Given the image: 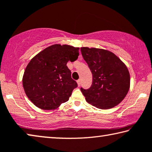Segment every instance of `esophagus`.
<instances>
[{"label": "esophagus", "instance_id": "1", "mask_svg": "<svg viewBox=\"0 0 152 152\" xmlns=\"http://www.w3.org/2000/svg\"><path fill=\"white\" fill-rule=\"evenodd\" d=\"M77 83H78V86H80L81 85V80L80 79H79V80H77Z\"/></svg>", "mask_w": 152, "mask_h": 152}]
</instances>
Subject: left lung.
<instances>
[{
	"instance_id": "left-lung-1",
	"label": "left lung",
	"mask_w": 152,
	"mask_h": 152,
	"mask_svg": "<svg viewBox=\"0 0 152 152\" xmlns=\"http://www.w3.org/2000/svg\"><path fill=\"white\" fill-rule=\"evenodd\" d=\"M80 50L93 74L91 87L80 88L86 102L102 110L116 106L130 88V74L126 65L107 50L81 47Z\"/></svg>"
}]
</instances>
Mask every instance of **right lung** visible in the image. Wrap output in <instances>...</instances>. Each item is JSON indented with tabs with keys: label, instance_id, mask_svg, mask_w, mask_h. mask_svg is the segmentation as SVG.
Returning a JSON list of instances; mask_svg holds the SVG:
<instances>
[{
	"label": "right lung",
	"instance_id": "add662e5",
	"mask_svg": "<svg viewBox=\"0 0 152 152\" xmlns=\"http://www.w3.org/2000/svg\"><path fill=\"white\" fill-rule=\"evenodd\" d=\"M78 50L69 45H53L30 60L23 74V86L36 106L55 110L69 100L78 85L66 64L78 59Z\"/></svg>",
	"mask_w": 152,
	"mask_h": 152
}]
</instances>
